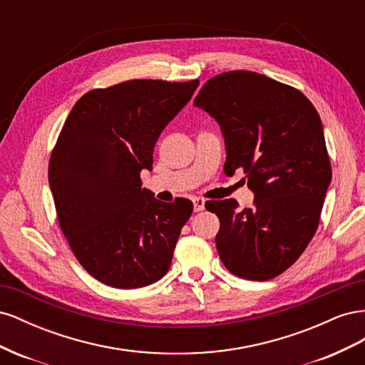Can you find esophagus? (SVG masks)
<instances>
[{"label":"esophagus","mask_w":365,"mask_h":365,"mask_svg":"<svg viewBox=\"0 0 365 365\" xmlns=\"http://www.w3.org/2000/svg\"><path fill=\"white\" fill-rule=\"evenodd\" d=\"M193 208H195V212H202V210L205 208V201L202 200V197H193Z\"/></svg>","instance_id":"1"}]
</instances>
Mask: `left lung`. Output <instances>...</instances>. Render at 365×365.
<instances>
[{"mask_svg":"<svg viewBox=\"0 0 365 365\" xmlns=\"http://www.w3.org/2000/svg\"><path fill=\"white\" fill-rule=\"evenodd\" d=\"M193 105L222 130L225 173L244 169L254 193L252 208L205 204L220 222L219 257L237 277H277L314 237L332 180L322 118L295 88L242 70L207 81Z\"/></svg>","mask_w":365,"mask_h":365,"instance_id":"1","label":"left lung"}]
</instances>
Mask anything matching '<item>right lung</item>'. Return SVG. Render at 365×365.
<instances>
[{"label":"right lung","mask_w":365,"mask_h":365,"mask_svg":"<svg viewBox=\"0 0 365 365\" xmlns=\"http://www.w3.org/2000/svg\"><path fill=\"white\" fill-rule=\"evenodd\" d=\"M200 81L135 79L83 94L63 123L48 164L62 233L94 279L118 289L169 271L193 204L161 202L141 189L153 148Z\"/></svg>","instance_id":"obj_1"}]
</instances>
